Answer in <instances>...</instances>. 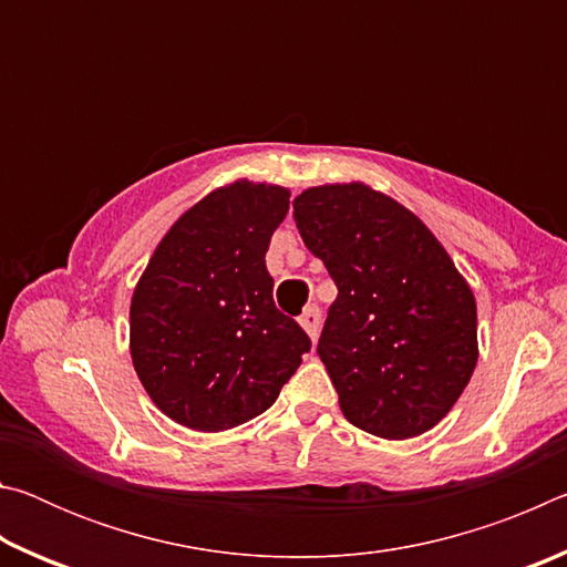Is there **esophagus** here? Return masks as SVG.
I'll list each match as a JSON object with an SVG mask.
<instances>
[{
    "mask_svg": "<svg viewBox=\"0 0 567 567\" xmlns=\"http://www.w3.org/2000/svg\"><path fill=\"white\" fill-rule=\"evenodd\" d=\"M300 324L312 340L318 338V334H320V307L318 305L305 307V312L300 315Z\"/></svg>",
    "mask_w": 567,
    "mask_h": 567,
    "instance_id": "34e87169",
    "label": "esophagus"
}]
</instances>
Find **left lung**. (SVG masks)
<instances>
[{"label":"left lung","instance_id":"obj_1","mask_svg":"<svg viewBox=\"0 0 567 567\" xmlns=\"http://www.w3.org/2000/svg\"><path fill=\"white\" fill-rule=\"evenodd\" d=\"M305 247L338 287L318 354L342 415L408 440L443 420L477 362V307L445 247L395 199L362 182L292 203Z\"/></svg>","mask_w":567,"mask_h":567}]
</instances>
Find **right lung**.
<instances>
[{"mask_svg":"<svg viewBox=\"0 0 567 567\" xmlns=\"http://www.w3.org/2000/svg\"><path fill=\"white\" fill-rule=\"evenodd\" d=\"M290 192L237 179L162 237L130 307L134 370L179 425L219 433L272 405L310 350L275 307L265 252Z\"/></svg>","mask_w":567,"mask_h":567,"instance_id":"add662e5","label":"right lung"}]
</instances>
